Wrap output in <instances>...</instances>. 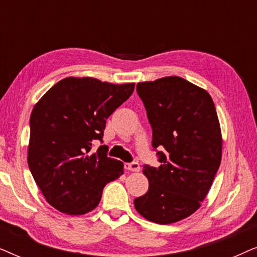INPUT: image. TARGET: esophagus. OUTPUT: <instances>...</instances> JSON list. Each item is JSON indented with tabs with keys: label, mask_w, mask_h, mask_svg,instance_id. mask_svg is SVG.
<instances>
[{
	"label": "esophagus",
	"mask_w": 257,
	"mask_h": 257,
	"mask_svg": "<svg viewBox=\"0 0 257 257\" xmlns=\"http://www.w3.org/2000/svg\"><path fill=\"white\" fill-rule=\"evenodd\" d=\"M125 168L127 171H132V172H139L140 171L139 164L138 163H135V161H133V163H126L125 164Z\"/></svg>",
	"instance_id": "esophagus-1"
}]
</instances>
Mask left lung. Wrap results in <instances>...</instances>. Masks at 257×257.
Masks as SVG:
<instances>
[{
	"mask_svg": "<svg viewBox=\"0 0 257 257\" xmlns=\"http://www.w3.org/2000/svg\"><path fill=\"white\" fill-rule=\"evenodd\" d=\"M152 126L159 167L144 165L149 191L135 199L140 215L168 224L201 206L221 163L222 137L212 97L181 77L137 84Z\"/></svg>",
	"mask_w": 257,
	"mask_h": 257,
	"instance_id": "left-lung-1",
	"label": "left lung"
}]
</instances>
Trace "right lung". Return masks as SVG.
<instances>
[{"label":"right lung","mask_w":257,"mask_h":257,"mask_svg":"<svg viewBox=\"0 0 257 257\" xmlns=\"http://www.w3.org/2000/svg\"><path fill=\"white\" fill-rule=\"evenodd\" d=\"M135 83L68 77L55 84L30 115L28 165L42 194L59 212L83 215L99 203L105 185L124 173L103 142L106 119L127 100Z\"/></svg>","instance_id":"add662e5"}]
</instances>
